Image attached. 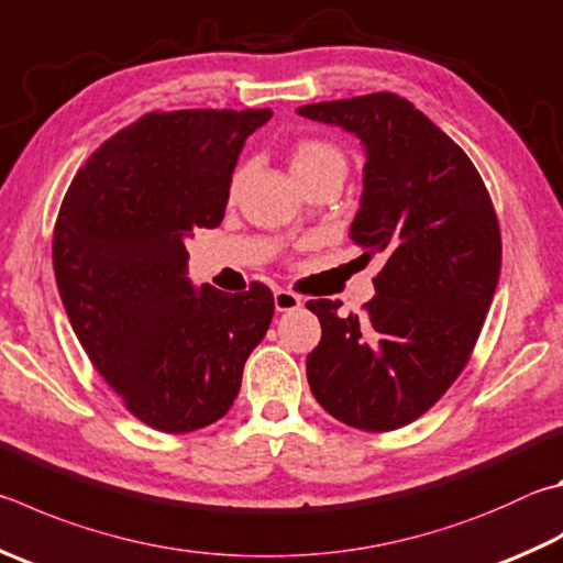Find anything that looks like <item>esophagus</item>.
Listing matches in <instances>:
<instances>
[{"label":"esophagus","instance_id":"esophagus-1","mask_svg":"<svg viewBox=\"0 0 563 563\" xmlns=\"http://www.w3.org/2000/svg\"><path fill=\"white\" fill-rule=\"evenodd\" d=\"M273 302H275V310L278 312H292L298 310L302 300L298 298V295L290 292V290H275L273 292Z\"/></svg>","mask_w":563,"mask_h":563}]
</instances>
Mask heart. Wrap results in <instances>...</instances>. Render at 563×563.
Segmentation results:
<instances>
[{
    "label": "heart",
    "mask_w": 563,
    "mask_h": 563,
    "mask_svg": "<svg viewBox=\"0 0 563 563\" xmlns=\"http://www.w3.org/2000/svg\"><path fill=\"white\" fill-rule=\"evenodd\" d=\"M290 172L292 177L298 184L308 181L312 177H320V175H342L346 172V159H344V152L332 145V142L327 140H300L298 145L290 150ZM249 169L246 167H239L233 172L231 177V197H236L239 189L243 187V181H246Z\"/></svg>",
    "instance_id": "b5f03b06"
}]
</instances>
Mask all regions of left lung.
I'll return each instance as SVG.
<instances>
[{"label": "left lung", "instance_id": "left-lung-1", "mask_svg": "<svg viewBox=\"0 0 563 563\" xmlns=\"http://www.w3.org/2000/svg\"><path fill=\"white\" fill-rule=\"evenodd\" d=\"M364 147L350 239L382 255L364 314L310 300L322 340L308 382L327 413L360 431H394L426 413L470 360L503 261L497 217L470 157L394 93L298 108Z\"/></svg>", "mask_w": 563, "mask_h": 563}]
</instances>
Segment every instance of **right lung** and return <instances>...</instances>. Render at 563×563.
Segmentation results:
<instances>
[{
  "instance_id": "right-lung-1",
  "label": "right lung",
  "mask_w": 563,
  "mask_h": 563,
  "mask_svg": "<svg viewBox=\"0 0 563 563\" xmlns=\"http://www.w3.org/2000/svg\"><path fill=\"white\" fill-rule=\"evenodd\" d=\"M273 110L150 112L103 142L60 203L54 271L100 376L147 423L189 433L229 413L273 292L189 278L184 241L217 229L249 135Z\"/></svg>"
}]
</instances>
